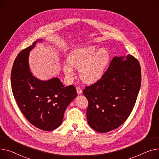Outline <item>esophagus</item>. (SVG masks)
<instances>
[{"label":"esophagus","mask_w":159,"mask_h":159,"mask_svg":"<svg viewBox=\"0 0 159 159\" xmlns=\"http://www.w3.org/2000/svg\"><path fill=\"white\" fill-rule=\"evenodd\" d=\"M76 89H77V93H78L79 94H80L82 93V89H81L80 87H77V88H76Z\"/></svg>","instance_id":"obj_1"}]
</instances>
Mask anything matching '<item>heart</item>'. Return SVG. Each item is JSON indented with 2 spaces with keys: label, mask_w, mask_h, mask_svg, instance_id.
Segmentation results:
<instances>
[{
  "label": "heart",
  "mask_w": 159,
  "mask_h": 159,
  "mask_svg": "<svg viewBox=\"0 0 159 159\" xmlns=\"http://www.w3.org/2000/svg\"><path fill=\"white\" fill-rule=\"evenodd\" d=\"M110 61L109 52L104 48L97 50L94 46L80 47L73 50L68 57V62L63 65L67 79L75 76L73 68L79 69L80 79L86 83L92 84L103 75Z\"/></svg>",
  "instance_id": "obj_1"
}]
</instances>
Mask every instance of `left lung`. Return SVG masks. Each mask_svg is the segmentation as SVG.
<instances>
[{"instance_id": "left-lung-1", "label": "left lung", "mask_w": 159, "mask_h": 159, "mask_svg": "<svg viewBox=\"0 0 159 159\" xmlns=\"http://www.w3.org/2000/svg\"><path fill=\"white\" fill-rule=\"evenodd\" d=\"M141 83L138 60L129 54L114 57L100 79L83 90L89 125L100 133L119 127L133 110Z\"/></svg>"}]
</instances>
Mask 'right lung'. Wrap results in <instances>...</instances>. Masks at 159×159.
Here are the masks:
<instances>
[{
	"instance_id": "add662e5",
	"label": "right lung",
	"mask_w": 159,
	"mask_h": 159,
	"mask_svg": "<svg viewBox=\"0 0 159 159\" xmlns=\"http://www.w3.org/2000/svg\"><path fill=\"white\" fill-rule=\"evenodd\" d=\"M41 41H34L18 54L11 73V84L18 106L26 119L36 127L50 131L61 125L66 109L77 94L75 86L65 87L58 78L45 81L32 75L29 52Z\"/></svg>"
}]
</instances>
